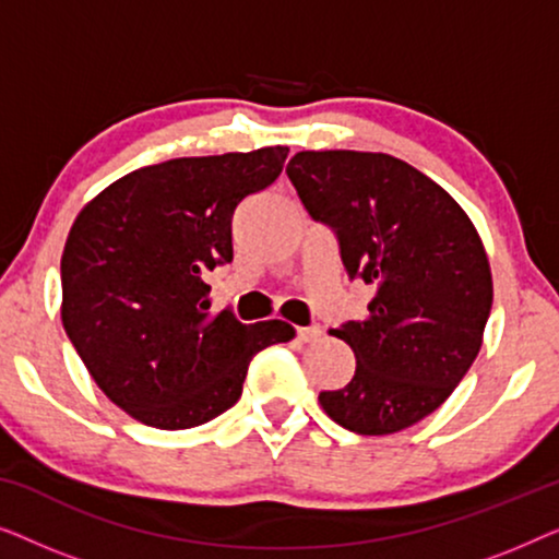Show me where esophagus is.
Here are the masks:
<instances>
[{"mask_svg":"<svg viewBox=\"0 0 559 559\" xmlns=\"http://www.w3.org/2000/svg\"><path fill=\"white\" fill-rule=\"evenodd\" d=\"M323 335V328L320 325H310V328H297V341L300 343H312Z\"/></svg>","mask_w":559,"mask_h":559,"instance_id":"1","label":"esophagus"}]
</instances>
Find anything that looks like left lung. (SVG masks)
I'll return each mask as SVG.
<instances>
[{
  "label": "left lung",
  "mask_w": 559,
  "mask_h": 559,
  "mask_svg": "<svg viewBox=\"0 0 559 559\" xmlns=\"http://www.w3.org/2000/svg\"><path fill=\"white\" fill-rule=\"evenodd\" d=\"M287 178L331 226L348 277L373 285L369 316L335 328L356 356L325 415L392 435L440 407L476 361L493 302L484 241L448 190L384 152H297Z\"/></svg>",
  "instance_id": "1"
}]
</instances>
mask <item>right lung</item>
<instances>
[{
    "instance_id": "obj_1",
    "label": "right lung",
    "mask_w": 559,
    "mask_h": 559,
    "mask_svg": "<svg viewBox=\"0 0 559 559\" xmlns=\"http://www.w3.org/2000/svg\"><path fill=\"white\" fill-rule=\"evenodd\" d=\"M287 147L140 167L83 205L68 234L60 318L109 400L157 430H188L241 396L249 364L295 338L282 320L211 312L209 272L234 259L231 218L280 178Z\"/></svg>"
}]
</instances>
